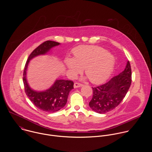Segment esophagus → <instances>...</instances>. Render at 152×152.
<instances>
[{"label":"esophagus","instance_id":"34e87169","mask_svg":"<svg viewBox=\"0 0 152 152\" xmlns=\"http://www.w3.org/2000/svg\"><path fill=\"white\" fill-rule=\"evenodd\" d=\"M83 84H80L79 83H75L74 85V88H78V87H82Z\"/></svg>","mask_w":152,"mask_h":152}]
</instances>
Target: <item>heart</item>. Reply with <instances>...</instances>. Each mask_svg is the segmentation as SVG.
<instances>
[{
  "label": "heart",
  "instance_id": "heart-1",
  "mask_svg": "<svg viewBox=\"0 0 152 152\" xmlns=\"http://www.w3.org/2000/svg\"><path fill=\"white\" fill-rule=\"evenodd\" d=\"M72 54L74 58H66L65 63L73 76L84 68L90 81L97 84L106 80L112 71L114 57L101 47L80 45L72 50Z\"/></svg>",
  "mask_w": 152,
  "mask_h": 152
}]
</instances>
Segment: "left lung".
<instances>
[{
    "label": "left lung",
    "instance_id": "1",
    "mask_svg": "<svg viewBox=\"0 0 152 152\" xmlns=\"http://www.w3.org/2000/svg\"><path fill=\"white\" fill-rule=\"evenodd\" d=\"M132 83L129 61L125 69L106 83L92 87L93 96L89 103L90 108L99 113H105L117 107L125 98Z\"/></svg>",
    "mask_w": 152,
    "mask_h": 152
}]
</instances>
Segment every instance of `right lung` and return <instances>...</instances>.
<instances>
[{
	"instance_id": "1",
	"label": "right lung",
	"mask_w": 152,
	"mask_h": 152,
	"mask_svg": "<svg viewBox=\"0 0 152 152\" xmlns=\"http://www.w3.org/2000/svg\"><path fill=\"white\" fill-rule=\"evenodd\" d=\"M59 44L58 42L50 40L41 44L28 56L23 71V81L26 94L37 108L50 113L57 112L65 106L69 93L74 88V82L70 80H57L48 90L43 92H36L28 86L26 74L28 62L31 58L47 53L51 48Z\"/></svg>"
}]
</instances>
